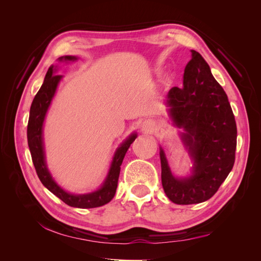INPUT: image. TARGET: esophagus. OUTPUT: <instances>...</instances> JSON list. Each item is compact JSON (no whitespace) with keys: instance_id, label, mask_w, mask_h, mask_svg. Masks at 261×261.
<instances>
[{"instance_id":"esophagus-1","label":"esophagus","mask_w":261,"mask_h":261,"mask_svg":"<svg viewBox=\"0 0 261 261\" xmlns=\"http://www.w3.org/2000/svg\"><path fill=\"white\" fill-rule=\"evenodd\" d=\"M143 127H144L145 129L152 128V127H153V123L150 122V121H146V122L144 123V125H143Z\"/></svg>"}]
</instances>
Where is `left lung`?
Segmentation results:
<instances>
[{
	"label": "left lung",
	"instance_id": "1",
	"mask_svg": "<svg viewBox=\"0 0 261 261\" xmlns=\"http://www.w3.org/2000/svg\"><path fill=\"white\" fill-rule=\"evenodd\" d=\"M168 105L173 121L185 129L181 137L194 159V174L175 178L161 149L164 193L177 204L206 201L218 192L233 169L238 128L225 91L197 51L192 50L183 85L169 91Z\"/></svg>",
	"mask_w": 261,
	"mask_h": 261
}]
</instances>
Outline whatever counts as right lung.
Masks as SVG:
<instances>
[{
    "mask_svg": "<svg viewBox=\"0 0 261 261\" xmlns=\"http://www.w3.org/2000/svg\"><path fill=\"white\" fill-rule=\"evenodd\" d=\"M62 60L74 61L76 60V58L62 57L60 58V61ZM61 78V75H54V68L53 66H50L48 72H46L41 88L39 89L36 97L34 98L33 103H31L27 126V139L31 153V159H33L37 175L39 179L41 180V183L48 188L52 194L59 197L62 201H64L68 206L84 209L101 207L103 206V204L108 203L109 201H111L114 197L123 159L126 152H127L129 146L133 144V141L136 139L137 135L136 134H133V135H130L126 139L121 145V147L116 150L108 177L103 185H102V187L98 189L97 192L86 195H72L66 193L65 191H63V189L52 179V176L50 175L48 169H46L42 144V125L44 121V116L46 111H48V108L51 103V100L54 96L55 90H57V87Z\"/></svg>",
    "mask_w": 261,
    "mask_h": 261,
    "instance_id": "obj_1",
    "label": "right lung"
}]
</instances>
